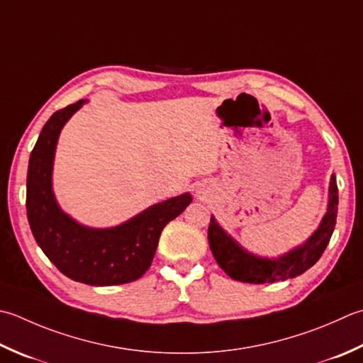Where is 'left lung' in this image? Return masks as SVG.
Here are the masks:
<instances>
[{"label":"left lung","mask_w":363,"mask_h":363,"mask_svg":"<svg viewBox=\"0 0 363 363\" xmlns=\"http://www.w3.org/2000/svg\"><path fill=\"white\" fill-rule=\"evenodd\" d=\"M338 211V187L337 177L332 174L329 184V204L318 230L307 239V242L293 248L279 258H261L247 252L236 240L226 234V231L211 217L208 239L211 252L214 255L218 266L233 280L242 283H275L303 274L321 258L325 247L332 238L337 223Z\"/></svg>","instance_id":"1"}]
</instances>
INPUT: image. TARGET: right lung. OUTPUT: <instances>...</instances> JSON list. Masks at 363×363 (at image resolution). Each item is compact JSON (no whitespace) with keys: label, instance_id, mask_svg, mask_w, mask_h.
Masks as SVG:
<instances>
[{"label":"right lung","instance_id":"1","mask_svg":"<svg viewBox=\"0 0 363 363\" xmlns=\"http://www.w3.org/2000/svg\"><path fill=\"white\" fill-rule=\"evenodd\" d=\"M86 101L55 111L30 155L26 214L35 242L69 279L92 286L124 285L143 275L162 230L191 203L190 194L154 204L113 228H89L64 212L52 189L53 159L61 129Z\"/></svg>","mask_w":363,"mask_h":363}]
</instances>
